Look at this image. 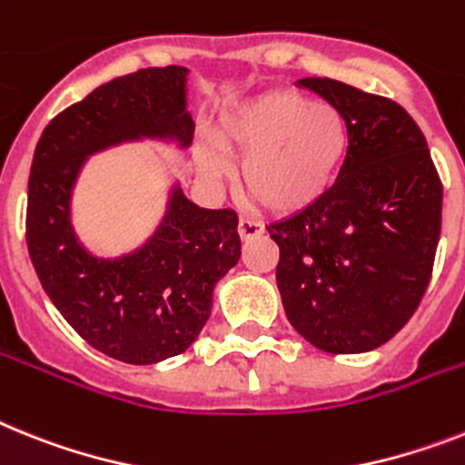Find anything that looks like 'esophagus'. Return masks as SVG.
<instances>
[{
    "instance_id": "1",
    "label": "esophagus",
    "mask_w": 465,
    "mask_h": 465,
    "mask_svg": "<svg viewBox=\"0 0 465 465\" xmlns=\"http://www.w3.org/2000/svg\"><path fill=\"white\" fill-rule=\"evenodd\" d=\"M264 226L255 220H248V217H241L239 220V236L241 241H251L257 239V236H262Z\"/></svg>"
}]
</instances>
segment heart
Instances as JSON below:
<instances>
[{
    "label": "heart",
    "instance_id": "1",
    "mask_svg": "<svg viewBox=\"0 0 465 465\" xmlns=\"http://www.w3.org/2000/svg\"><path fill=\"white\" fill-rule=\"evenodd\" d=\"M210 139L222 151L241 155L236 179L252 205L292 214L329 191L345 160L350 130L333 104L281 87L220 115ZM198 163L210 174L222 170V158L210 148L198 153Z\"/></svg>",
    "mask_w": 465,
    "mask_h": 465
}]
</instances>
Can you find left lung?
I'll use <instances>...</instances> for the list:
<instances>
[{"label":"left lung","instance_id":"1","mask_svg":"<svg viewBox=\"0 0 465 465\" xmlns=\"http://www.w3.org/2000/svg\"><path fill=\"white\" fill-rule=\"evenodd\" d=\"M300 87L341 108L350 130L338 179L310 208L267 226L288 322L331 354L388 342L430 283L442 182L423 132L400 104L331 77Z\"/></svg>","mask_w":465,"mask_h":465}]
</instances>
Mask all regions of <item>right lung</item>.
<instances>
[{
	"instance_id": "right-lung-1",
	"label": "right lung",
	"mask_w": 465,
	"mask_h": 465,
	"mask_svg": "<svg viewBox=\"0 0 465 465\" xmlns=\"http://www.w3.org/2000/svg\"><path fill=\"white\" fill-rule=\"evenodd\" d=\"M186 68H142L101 84L42 132L27 182L25 241L42 288L92 347L124 364H155L196 341L213 288L239 262V217L205 210L174 186L165 220L143 248L118 260L87 252L70 224L84 158L132 139L189 146Z\"/></svg>"
}]
</instances>
